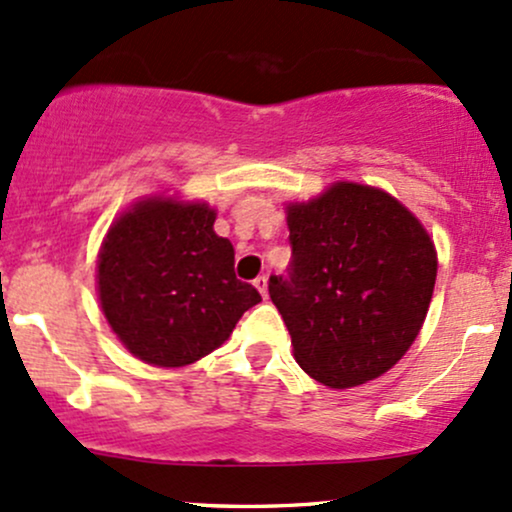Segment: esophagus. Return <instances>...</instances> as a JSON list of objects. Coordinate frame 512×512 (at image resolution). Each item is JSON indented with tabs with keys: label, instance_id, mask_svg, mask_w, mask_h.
Segmentation results:
<instances>
[{
	"label": "esophagus",
	"instance_id": "1",
	"mask_svg": "<svg viewBox=\"0 0 512 512\" xmlns=\"http://www.w3.org/2000/svg\"><path fill=\"white\" fill-rule=\"evenodd\" d=\"M255 286H257V291L262 294V299H267V277H265V274L255 279Z\"/></svg>",
	"mask_w": 512,
	"mask_h": 512
}]
</instances>
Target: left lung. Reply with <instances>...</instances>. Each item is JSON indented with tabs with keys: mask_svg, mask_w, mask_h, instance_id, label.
I'll return each instance as SVG.
<instances>
[{
	"mask_svg": "<svg viewBox=\"0 0 512 512\" xmlns=\"http://www.w3.org/2000/svg\"><path fill=\"white\" fill-rule=\"evenodd\" d=\"M291 262L269 296L308 376L350 389L389 372L418 338L437 277L428 230L401 201L338 182L286 206Z\"/></svg>",
	"mask_w": 512,
	"mask_h": 512,
	"instance_id": "8db88e82",
	"label": "left lung"
}]
</instances>
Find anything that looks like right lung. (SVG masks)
Listing matches in <instances>:
<instances>
[{"label": "right lung", "instance_id": "obj_1", "mask_svg": "<svg viewBox=\"0 0 512 512\" xmlns=\"http://www.w3.org/2000/svg\"><path fill=\"white\" fill-rule=\"evenodd\" d=\"M209 204L150 196L111 223L97 262L101 311L131 355L184 367L221 347L262 301L233 272Z\"/></svg>", "mask_w": 512, "mask_h": 512}]
</instances>
